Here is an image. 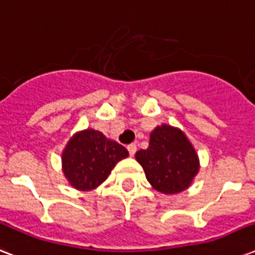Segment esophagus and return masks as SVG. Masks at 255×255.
<instances>
[{"label": "esophagus", "mask_w": 255, "mask_h": 255, "mask_svg": "<svg viewBox=\"0 0 255 255\" xmlns=\"http://www.w3.org/2000/svg\"><path fill=\"white\" fill-rule=\"evenodd\" d=\"M128 152H129V155L133 156L136 153V151H137V147H136V144H129L127 147Z\"/></svg>", "instance_id": "34e87169"}]
</instances>
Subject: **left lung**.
Masks as SVG:
<instances>
[{
  "label": "left lung",
  "mask_w": 255,
  "mask_h": 255,
  "mask_svg": "<svg viewBox=\"0 0 255 255\" xmlns=\"http://www.w3.org/2000/svg\"><path fill=\"white\" fill-rule=\"evenodd\" d=\"M135 156L149 184L164 194L185 190L198 172L193 145L180 129L167 124L156 127L147 149H140Z\"/></svg>",
  "instance_id": "obj_1"
}]
</instances>
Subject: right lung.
I'll return each instance as SVG.
<instances>
[{
    "mask_svg": "<svg viewBox=\"0 0 255 255\" xmlns=\"http://www.w3.org/2000/svg\"><path fill=\"white\" fill-rule=\"evenodd\" d=\"M128 151L116 141L108 140L95 129H86L73 136L66 145L62 163L70 184L81 190L100 185Z\"/></svg>",
    "mask_w": 255,
    "mask_h": 255,
    "instance_id": "1",
    "label": "right lung"
}]
</instances>
